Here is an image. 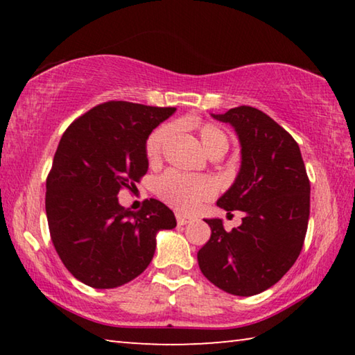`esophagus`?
Returning <instances> with one entry per match:
<instances>
[{
  "instance_id": "34e87169",
  "label": "esophagus",
  "mask_w": 355,
  "mask_h": 355,
  "mask_svg": "<svg viewBox=\"0 0 355 355\" xmlns=\"http://www.w3.org/2000/svg\"><path fill=\"white\" fill-rule=\"evenodd\" d=\"M175 216H177V224L178 225H186V224H189V222L192 220V218H189V216H184L182 213H177Z\"/></svg>"
}]
</instances>
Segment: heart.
I'll return each instance as SVG.
<instances>
[{"label":"heart","mask_w":355,"mask_h":355,"mask_svg":"<svg viewBox=\"0 0 355 355\" xmlns=\"http://www.w3.org/2000/svg\"><path fill=\"white\" fill-rule=\"evenodd\" d=\"M173 133V127L169 123L161 125L153 130L146 142V155L150 163H158L163 156L166 144L169 142ZM199 136L203 148L208 155L216 152H227L228 137L219 127L213 123H200ZM155 194L167 205L183 213H192L199 208L203 202L213 199L216 194V186L208 177L184 175L175 171H167L163 175L155 180Z\"/></svg>","instance_id":"heart-1"}]
</instances>
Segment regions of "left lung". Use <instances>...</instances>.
Listing matches in <instances>:
<instances>
[{
    "label": "left lung",
    "instance_id": "left-lung-1",
    "mask_svg": "<svg viewBox=\"0 0 355 355\" xmlns=\"http://www.w3.org/2000/svg\"><path fill=\"white\" fill-rule=\"evenodd\" d=\"M214 119L230 123L241 142V171L218 200L244 211L225 232L207 219L211 236L197 252L202 274L235 296H254L284 277L302 250L310 216V180L297 142L268 114L238 106Z\"/></svg>",
    "mask_w": 355,
    "mask_h": 355
}]
</instances>
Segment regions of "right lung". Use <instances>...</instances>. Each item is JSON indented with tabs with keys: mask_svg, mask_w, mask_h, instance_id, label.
<instances>
[{
	"mask_svg": "<svg viewBox=\"0 0 355 355\" xmlns=\"http://www.w3.org/2000/svg\"><path fill=\"white\" fill-rule=\"evenodd\" d=\"M173 112L112 100L64 131L46 177L45 209L59 258L83 284L100 290L128 284L152 261L156 233L177 225L159 200L130 211L117 199L147 173V137Z\"/></svg>",
	"mask_w": 355,
	"mask_h": 355,
	"instance_id": "1",
	"label": "right lung"
}]
</instances>
